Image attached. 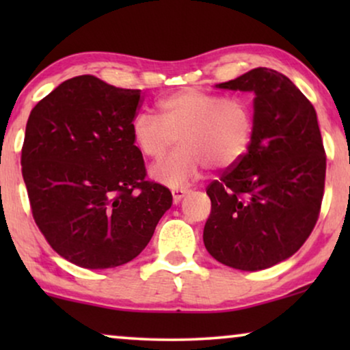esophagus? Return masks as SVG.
Masks as SVG:
<instances>
[{
	"mask_svg": "<svg viewBox=\"0 0 350 350\" xmlns=\"http://www.w3.org/2000/svg\"><path fill=\"white\" fill-rule=\"evenodd\" d=\"M189 193V189L186 188H176V189H172V198H174V204H178L181 199L185 198L186 194Z\"/></svg>",
	"mask_w": 350,
	"mask_h": 350,
	"instance_id": "1",
	"label": "esophagus"
}]
</instances>
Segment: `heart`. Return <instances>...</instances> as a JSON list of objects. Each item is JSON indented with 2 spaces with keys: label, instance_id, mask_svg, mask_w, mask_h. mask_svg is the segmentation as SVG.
<instances>
[{
  "label": "heart",
  "instance_id": "b5f03b06",
  "mask_svg": "<svg viewBox=\"0 0 350 350\" xmlns=\"http://www.w3.org/2000/svg\"><path fill=\"white\" fill-rule=\"evenodd\" d=\"M159 116L140 113L132 137L143 156L161 159L178 137L180 150L151 169L169 188L199 178L204 167L229 169L245 156L253 133V108L247 98L200 89H183L157 102Z\"/></svg>",
  "mask_w": 350,
  "mask_h": 350
}]
</instances>
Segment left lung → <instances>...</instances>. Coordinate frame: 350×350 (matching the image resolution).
Wrapping results in <instances>:
<instances>
[{
  "label": "left lung",
  "mask_w": 350,
  "mask_h": 350,
  "mask_svg": "<svg viewBox=\"0 0 350 350\" xmlns=\"http://www.w3.org/2000/svg\"><path fill=\"white\" fill-rule=\"evenodd\" d=\"M217 88L255 92V113L245 156L207 186L212 212L204 243L234 269H266L298 252L319 219L327 154L317 113L271 68L250 70Z\"/></svg>",
  "instance_id": "obj_1"
}]
</instances>
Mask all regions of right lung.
<instances>
[{
	"mask_svg": "<svg viewBox=\"0 0 350 350\" xmlns=\"http://www.w3.org/2000/svg\"><path fill=\"white\" fill-rule=\"evenodd\" d=\"M142 100L140 89L83 75L40 100L27 121L21 162L33 219L76 266L132 261L172 205L169 188L146 180L133 142Z\"/></svg>",
	"mask_w": 350,
	"mask_h": 350,
	"instance_id": "1",
	"label": "right lung"
}]
</instances>
